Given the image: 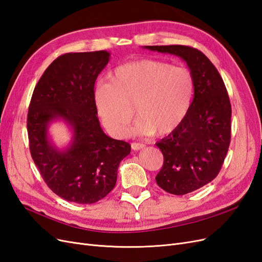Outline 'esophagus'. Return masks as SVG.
<instances>
[{"label": "esophagus", "mask_w": 262, "mask_h": 262, "mask_svg": "<svg viewBox=\"0 0 262 262\" xmlns=\"http://www.w3.org/2000/svg\"><path fill=\"white\" fill-rule=\"evenodd\" d=\"M145 145L143 143H137V142H133V143H131V147L132 149L134 150H139L141 148H143Z\"/></svg>", "instance_id": "1"}]
</instances>
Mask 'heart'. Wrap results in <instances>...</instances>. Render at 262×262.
<instances>
[{
  "label": "heart",
  "mask_w": 262,
  "mask_h": 262,
  "mask_svg": "<svg viewBox=\"0 0 262 262\" xmlns=\"http://www.w3.org/2000/svg\"><path fill=\"white\" fill-rule=\"evenodd\" d=\"M194 96V78L186 68L158 60H138L117 67L109 82L97 85L94 104L107 130L118 138L129 132L134 108L136 130L164 137L185 121Z\"/></svg>",
  "instance_id": "heart-1"
}]
</instances>
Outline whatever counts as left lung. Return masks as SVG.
I'll use <instances>...</instances> for the list:
<instances>
[{"label": "left lung", "instance_id": "1", "mask_svg": "<svg viewBox=\"0 0 262 262\" xmlns=\"http://www.w3.org/2000/svg\"><path fill=\"white\" fill-rule=\"evenodd\" d=\"M144 48L178 55L194 78V96L185 121L156 143L164 156L157 185L172 194H187L209 184L222 168L231 143V101L223 78L200 50L180 45Z\"/></svg>", "mask_w": 262, "mask_h": 262}]
</instances>
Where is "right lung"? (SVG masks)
<instances>
[{"label": "right lung", "instance_id": "right-lung-1", "mask_svg": "<svg viewBox=\"0 0 262 262\" xmlns=\"http://www.w3.org/2000/svg\"><path fill=\"white\" fill-rule=\"evenodd\" d=\"M107 51L66 53L47 68L28 108L31 157L52 191L70 202L91 204L114 189L119 164L130 154L128 142L101 130L94 104L95 81L109 61ZM64 120L74 132L61 151L49 140V123Z\"/></svg>", "mask_w": 262, "mask_h": 262}]
</instances>
